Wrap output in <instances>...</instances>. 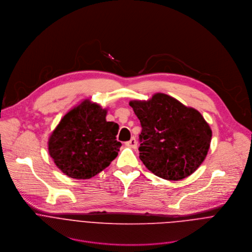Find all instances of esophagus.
Returning <instances> with one entry per match:
<instances>
[{
  "mask_svg": "<svg viewBox=\"0 0 252 252\" xmlns=\"http://www.w3.org/2000/svg\"><path fill=\"white\" fill-rule=\"evenodd\" d=\"M125 145L126 146H128V147H130V148H133V149H137V141H136V139L135 138H132L130 141H128V142H126L125 143Z\"/></svg>",
  "mask_w": 252,
  "mask_h": 252,
  "instance_id": "1",
  "label": "esophagus"
}]
</instances>
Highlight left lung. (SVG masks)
<instances>
[{
	"label": "left lung",
	"mask_w": 252,
	"mask_h": 252,
	"mask_svg": "<svg viewBox=\"0 0 252 252\" xmlns=\"http://www.w3.org/2000/svg\"><path fill=\"white\" fill-rule=\"evenodd\" d=\"M129 104L141 122L140 158L150 171L176 181L201 165L212 130L198 110L159 93L147 101L131 100Z\"/></svg>",
	"instance_id": "8db88e82"
}]
</instances>
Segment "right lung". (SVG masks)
Returning a JSON list of instances; mask_svg holds the SVG:
<instances>
[{"instance_id": "1", "label": "right lung", "mask_w": 252, "mask_h": 252, "mask_svg": "<svg viewBox=\"0 0 252 252\" xmlns=\"http://www.w3.org/2000/svg\"><path fill=\"white\" fill-rule=\"evenodd\" d=\"M107 110L89 99L71 109L49 137L48 151L57 167L69 177L89 179L117 157L119 126L107 122Z\"/></svg>"}]
</instances>
